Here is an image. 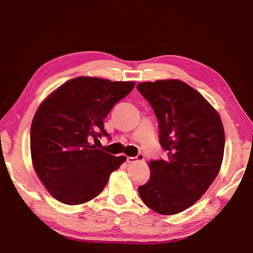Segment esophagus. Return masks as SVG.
Masks as SVG:
<instances>
[{"mask_svg": "<svg viewBox=\"0 0 253 253\" xmlns=\"http://www.w3.org/2000/svg\"><path fill=\"white\" fill-rule=\"evenodd\" d=\"M144 160V156L143 154H138V155L135 156V157H127V163H136V162H140Z\"/></svg>", "mask_w": 253, "mask_h": 253, "instance_id": "1", "label": "esophagus"}]
</instances>
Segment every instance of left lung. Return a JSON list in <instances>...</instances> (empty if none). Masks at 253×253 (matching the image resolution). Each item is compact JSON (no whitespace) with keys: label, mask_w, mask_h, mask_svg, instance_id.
Segmentation results:
<instances>
[{"label":"left lung","mask_w":253,"mask_h":253,"mask_svg":"<svg viewBox=\"0 0 253 253\" xmlns=\"http://www.w3.org/2000/svg\"><path fill=\"white\" fill-rule=\"evenodd\" d=\"M137 89L155 111L168 152L166 160L149 162L151 177L138 193L153 211L173 215L200 200L219 174L223 125L209 101L181 80L140 83Z\"/></svg>","instance_id":"obj_1"}]
</instances>
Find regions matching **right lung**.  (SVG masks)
Returning <instances> with one entry per match:
<instances>
[{"label": "right lung", "instance_id": "1", "mask_svg": "<svg viewBox=\"0 0 253 253\" xmlns=\"http://www.w3.org/2000/svg\"><path fill=\"white\" fill-rule=\"evenodd\" d=\"M132 81L78 77L54 90L34 115L30 147L34 170L59 202L78 205L99 195L125 156L91 143L109 136L104 118L134 88Z\"/></svg>", "mask_w": 253, "mask_h": 253}]
</instances>
